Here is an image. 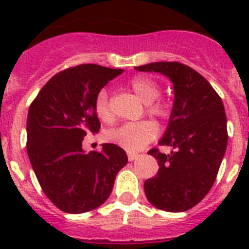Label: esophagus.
<instances>
[{
	"label": "esophagus",
	"instance_id": "obj_1",
	"mask_svg": "<svg viewBox=\"0 0 249 249\" xmlns=\"http://www.w3.org/2000/svg\"><path fill=\"white\" fill-rule=\"evenodd\" d=\"M137 158H138V155H137V154H128L129 161H133V160H136Z\"/></svg>",
	"mask_w": 249,
	"mask_h": 249
}]
</instances>
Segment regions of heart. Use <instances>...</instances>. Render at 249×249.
Listing matches in <instances>:
<instances>
[{
    "label": "heart",
    "instance_id": "obj_1",
    "mask_svg": "<svg viewBox=\"0 0 249 249\" xmlns=\"http://www.w3.org/2000/svg\"><path fill=\"white\" fill-rule=\"evenodd\" d=\"M129 88L146 103L147 112L158 117L168 116V107L164 102L158 101L160 95L159 85L147 76H137L130 80ZM94 111L99 120L108 123L112 120V112L109 107L108 91L106 89L99 90L94 101ZM158 136V128L152 121H137V123H125V124L109 129L106 132V140L119 147L124 148L128 152L141 151L142 148L155 140Z\"/></svg>",
    "mask_w": 249,
    "mask_h": 249
}]
</instances>
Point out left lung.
Wrapping results in <instances>:
<instances>
[{"mask_svg": "<svg viewBox=\"0 0 249 249\" xmlns=\"http://www.w3.org/2000/svg\"><path fill=\"white\" fill-rule=\"evenodd\" d=\"M158 72L172 81L173 108L160 146L173 148L165 155L152 148L158 160L155 177L144 182V193L154 207L166 212H185L208 194L216 181L228 146L224 103L211 84L189 66L155 62L136 67Z\"/></svg>", "mask_w": 249, "mask_h": 249, "instance_id": "1", "label": "left lung"}]
</instances>
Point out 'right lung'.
I'll return each instance as SVG.
<instances>
[{"instance_id": "right-lung-1", "label": "right lung", "mask_w": 249, "mask_h": 249, "mask_svg": "<svg viewBox=\"0 0 249 249\" xmlns=\"http://www.w3.org/2000/svg\"><path fill=\"white\" fill-rule=\"evenodd\" d=\"M123 70L81 64L56 73L29 106L27 152L45 195L66 213L98 208L112 191L126 152L113 143L85 152L84 137L99 132L94 111L99 90Z\"/></svg>"}]
</instances>
